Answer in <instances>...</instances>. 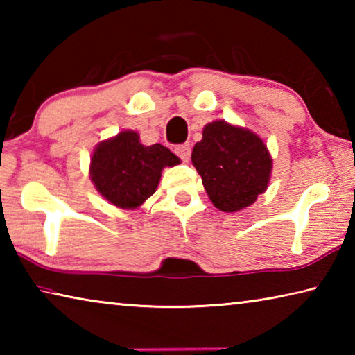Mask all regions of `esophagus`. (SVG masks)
I'll list each match as a JSON object with an SVG mask.
<instances>
[{"label":"esophagus","instance_id":"1","mask_svg":"<svg viewBox=\"0 0 355 355\" xmlns=\"http://www.w3.org/2000/svg\"><path fill=\"white\" fill-rule=\"evenodd\" d=\"M173 152H175V155L183 161V163H188L189 158H191V146H189V144H182V146H177Z\"/></svg>","mask_w":355,"mask_h":355}]
</instances>
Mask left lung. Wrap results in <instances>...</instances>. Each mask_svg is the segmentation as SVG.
Wrapping results in <instances>:
<instances>
[{"label":"left lung","instance_id":"obj_1","mask_svg":"<svg viewBox=\"0 0 355 355\" xmlns=\"http://www.w3.org/2000/svg\"><path fill=\"white\" fill-rule=\"evenodd\" d=\"M192 148V164L213 205L235 213L252 205L266 191L272 159L268 147L248 128L214 120Z\"/></svg>","mask_w":355,"mask_h":355}]
</instances>
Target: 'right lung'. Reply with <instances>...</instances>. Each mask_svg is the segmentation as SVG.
Here are the masks:
<instances>
[{"instance_id":"obj_1","label":"right lung","mask_w":355,"mask_h":355,"mask_svg":"<svg viewBox=\"0 0 355 355\" xmlns=\"http://www.w3.org/2000/svg\"><path fill=\"white\" fill-rule=\"evenodd\" d=\"M180 164L169 148L142 146L139 135L127 130L100 142L91 158V180L105 199L123 209L141 207L158 188L164 167Z\"/></svg>"}]
</instances>
